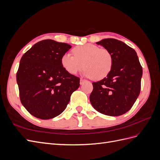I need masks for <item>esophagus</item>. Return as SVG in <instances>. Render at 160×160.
I'll return each instance as SVG.
<instances>
[{
    "mask_svg": "<svg viewBox=\"0 0 160 160\" xmlns=\"http://www.w3.org/2000/svg\"><path fill=\"white\" fill-rule=\"evenodd\" d=\"M85 81V79H82V78H81V79H80V84H81V85H82V84H83V83H84Z\"/></svg>",
    "mask_w": 160,
    "mask_h": 160,
    "instance_id": "obj_1",
    "label": "esophagus"
}]
</instances>
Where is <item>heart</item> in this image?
Returning <instances> with one entry per match:
<instances>
[{"label":"heart","instance_id":"heart-1","mask_svg":"<svg viewBox=\"0 0 160 160\" xmlns=\"http://www.w3.org/2000/svg\"><path fill=\"white\" fill-rule=\"evenodd\" d=\"M74 56L64 53L61 59V65L67 72L75 75L84 67L83 75L95 80L107 77L113 66V58L109 51L99 49L93 44H85L72 49Z\"/></svg>","mask_w":160,"mask_h":160}]
</instances>
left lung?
I'll list each match as a JSON object with an SVG mask.
<instances>
[{"instance_id":"left-lung-1","label":"left lung","mask_w":160,"mask_h":160,"mask_svg":"<svg viewBox=\"0 0 160 160\" xmlns=\"http://www.w3.org/2000/svg\"><path fill=\"white\" fill-rule=\"evenodd\" d=\"M96 44L109 51L113 66L107 77L92 83L91 103L101 113L122 115L132 108L139 95L142 67L137 52L123 42L104 38Z\"/></svg>"}]
</instances>
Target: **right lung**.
Wrapping results in <instances>:
<instances>
[{"label":"right lung","mask_w":160,"mask_h":160,"mask_svg":"<svg viewBox=\"0 0 160 160\" xmlns=\"http://www.w3.org/2000/svg\"><path fill=\"white\" fill-rule=\"evenodd\" d=\"M71 46L47 39L37 42L24 54L17 73L21 101L32 115L49 119L60 115L80 79L67 72L61 59Z\"/></svg>","instance_id":"obj_1"}]
</instances>
